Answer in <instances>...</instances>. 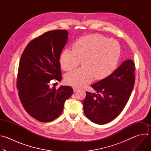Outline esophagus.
<instances>
[{
    "instance_id": "1",
    "label": "esophagus",
    "mask_w": 151,
    "mask_h": 151,
    "mask_svg": "<svg viewBox=\"0 0 151 151\" xmlns=\"http://www.w3.org/2000/svg\"><path fill=\"white\" fill-rule=\"evenodd\" d=\"M73 91L74 92H76V91H77L78 90V88H76V87H73Z\"/></svg>"
}]
</instances>
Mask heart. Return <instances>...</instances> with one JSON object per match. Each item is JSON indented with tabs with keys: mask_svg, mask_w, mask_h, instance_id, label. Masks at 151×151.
<instances>
[{
	"mask_svg": "<svg viewBox=\"0 0 151 151\" xmlns=\"http://www.w3.org/2000/svg\"><path fill=\"white\" fill-rule=\"evenodd\" d=\"M120 45L114 39L94 33L81 37L73 45V50L66 49L60 57L61 68L70 71L76 68L82 61L83 68L67 74L65 82L81 87L94 77L103 79L115 70L120 55Z\"/></svg>",
	"mask_w": 151,
	"mask_h": 151,
	"instance_id": "heart-1",
	"label": "heart"
}]
</instances>
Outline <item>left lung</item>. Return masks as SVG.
I'll return each mask as SVG.
<instances>
[{
    "instance_id": "obj_1",
    "label": "left lung",
    "mask_w": 151,
    "mask_h": 151,
    "mask_svg": "<svg viewBox=\"0 0 151 151\" xmlns=\"http://www.w3.org/2000/svg\"><path fill=\"white\" fill-rule=\"evenodd\" d=\"M134 63L128 60L107 78L91 85L97 94L86 92L83 101L85 116L97 124L118 116L130 97L135 82Z\"/></svg>"
}]
</instances>
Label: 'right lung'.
<instances>
[{
  "label": "right lung",
  "mask_w": 151,
  "mask_h": 151,
  "mask_svg": "<svg viewBox=\"0 0 151 151\" xmlns=\"http://www.w3.org/2000/svg\"><path fill=\"white\" fill-rule=\"evenodd\" d=\"M68 39L66 30L47 32L30 42L20 58L18 96L26 112L40 122L58 117L73 93L70 86L61 85L57 90L50 87L52 79H61L60 56Z\"/></svg>",
  "instance_id": "add662e5"
}]
</instances>
